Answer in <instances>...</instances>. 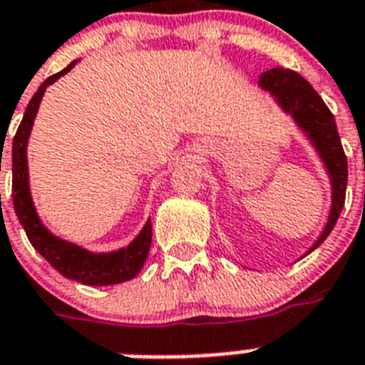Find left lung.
Here are the masks:
<instances>
[{
  "label": "left lung",
  "mask_w": 365,
  "mask_h": 365,
  "mask_svg": "<svg viewBox=\"0 0 365 365\" xmlns=\"http://www.w3.org/2000/svg\"><path fill=\"white\" fill-rule=\"evenodd\" d=\"M259 88L268 91L275 105L294 120L296 127L306 136L309 146L321 159L330 180L331 197L327 225L315 240V244L300 257L304 259L327 240L341 213L346 189V157L337 135L334 115L304 76L290 69H269L260 75Z\"/></svg>",
  "instance_id": "left-lung-1"
}]
</instances>
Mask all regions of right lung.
I'll return each mask as SVG.
<instances>
[{"label": "right lung", "mask_w": 365, "mask_h": 365, "mask_svg": "<svg viewBox=\"0 0 365 365\" xmlns=\"http://www.w3.org/2000/svg\"><path fill=\"white\" fill-rule=\"evenodd\" d=\"M78 59L71 61L63 71L48 76L37 90L28 108L24 112L22 123L13 138V204L16 217L24 227L28 240L48 260L52 268L67 279L78 281L82 285L90 287H108L129 281L140 274L142 266L146 262L150 245H152V221L148 219L142 230L135 236L133 242L114 251H90L82 245L56 236L52 230L43 223L37 213V208L29 189V170H28V142L31 129H34L35 115L38 112L44 91L56 80L67 75Z\"/></svg>", "instance_id": "right-lung-1"}]
</instances>
